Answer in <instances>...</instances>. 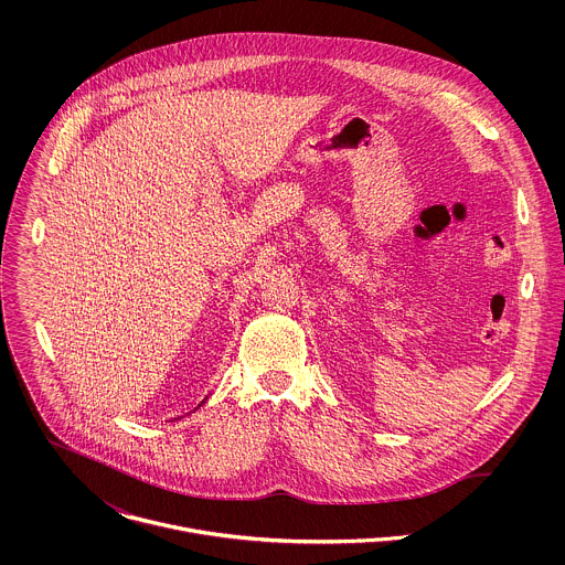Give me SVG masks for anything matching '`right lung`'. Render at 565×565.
I'll return each mask as SVG.
<instances>
[{"label":"right lung","instance_id":"add662e5","mask_svg":"<svg viewBox=\"0 0 565 565\" xmlns=\"http://www.w3.org/2000/svg\"><path fill=\"white\" fill-rule=\"evenodd\" d=\"M206 403V398H204V401H202V404ZM202 404H200V406H202Z\"/></svg>","mask_w":565,"mask_h":565}]
</instances>
